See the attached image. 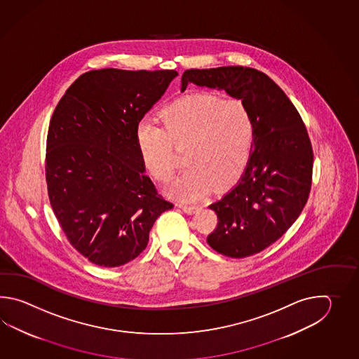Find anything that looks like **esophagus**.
<instances>
[{"label":"esophagus","instance_id":"obj_1","mask_svg":"<svg viewBox=\"0 0 359 359\" xmlns=\"http://www.w3.org/2000/svg\"><path fill=\"white\" fill-rule=\"evenodd\" d=\"M180 208L182 209L184 213L192 214L195 212V209H196V206L195 205H180Z\"/></svg>","mask_w":359,"mask_h":359}]
</instances>
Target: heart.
Instances as JSON below:
<instances>
[{"label": "heart", "mask_w": 359, "mask_h": 359, "mask_svg": "<svg viewBox=\"0 0 359 359\" xmlns=\"http://www.w3.org/2000/svg\"><path fill=\"white\" fill-rule=\"evenodd\" d=\"M161 127L144 119L136 130L144 168L156 181H168L176 168L175 151L184 150L187 169L170 183L172 198L194 201L213 186L223 190L243 176L252 158L255 121L238 99L195 93L161 113Z\"/></svg>", "instance_id": "obj_1"}]
</instances>
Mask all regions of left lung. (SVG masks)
Returning <instances> with one entry per match:
<instances>
[{"label": "left lung", "instance_id": "1", "mask_svg": "<svg viewBox=\"0 0 359 359\" xmlns=\"http://www.w3.org/2000/svg\"><path fill=\"white\" fill-rule=\"evenodd\" d=\"M181 82L182 92L189 84L224 91L252 113V158L238 182L209 205L218 224L206 243L229 258L258 254L290 229L309 196L313 150L304 123L285 92L257 69H190Z\"/></svg>", "mask_w": 359, "mask_h": 359}]
</instances>
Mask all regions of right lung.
I'll return each mask as SVG.
<instances>
[{
    "label": "right lung",
    "mask_w": 359,
    "mask_h": 359,
    "mask_svg": "<svg viewBox=\"0 0 359 359\" xmlns=\"http://www.w3.org/2000/svg\"><path fill=\"white\" fill-rule=\"evenodd\" d=\"M176 70L87 72L61 97L48 127L46 181L68 241L101 267H119L145 250L163 212L138 151L141 119Z\"/></svg>",
    "instance_id": "obj_1"
}]
</instances>
